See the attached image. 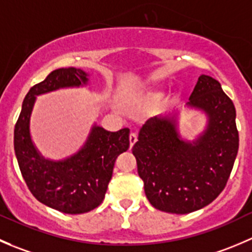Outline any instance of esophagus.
I'll return each mask as SVG.
<instances>
[{"instance_id": "34e87169", "label": "esophagus", "mask_w": 252, "mask_h": 252, "mask_svg": "<svg viewBox=\"0 0 252 252\" xmlns=\"http://www.w3.org/2000/svg\"><path fill=\"white\" fill-rule=\"evenodd\" d=\"M136 140H138V135H136V133H130V135H129V143H130V148H133L134 144L136 143Z\"/></svg>"}]
</instances>
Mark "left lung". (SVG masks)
<instances>
[{
  "mask_svg": "<svg viewBox=\"0 0 252 252\" xmlns=\"http://www.w3.org/2000/svg\"><path fill=\"white\" fill-rule=\"evenodd\" d=\"M187 107L208 117L196 140L177 131V114L148 119L133 151L146 198L156 209L187 214L208 206L220 194L238 155L235 107L213 77L201 75Z\"/></svg>",
  "mask_w": 252,
  "mask_h": 252,
  "instance_id": "left-lung-1",
  "label": "left lung"
}]
</instances>
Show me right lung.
I'll list each match as a JSON object with an SVG mask.
<instances>
[{
    "label": "right lung",
    "mask_w": 252,
    "mask_h": 252,
    "mask_svg": "<svg viewBox=\"0 0 252 252\" xmlns=\"http://www.w3.org/2000/svg\"><path fill=\"white\" fill-rule=\"evenodd\" d=\"M89 74L76 67L51 71L34 85L24 98L14 126V153L19 170L34 197L45 206L66 214H81L102 203L118 155L128 150L129 130L108 131L94 124L85 145L64 160L41 156L29 131L36 96L64 87L86 85Z\"/></svg>",
    "instance_id": "right-lung-1"
}]
</instances>
